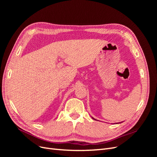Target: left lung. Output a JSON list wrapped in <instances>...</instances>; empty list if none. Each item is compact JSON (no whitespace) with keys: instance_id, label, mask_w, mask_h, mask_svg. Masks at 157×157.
I'll return each instance as SVG.
<instances>
[{"instance_id":"obj_1","label":"left lung","mask_w":157,"mask_h":157,"mask_svg":"<svg viewBox=\"0 0 157 157\" xmlns=\"http://www.w3.org/2000/svg\"><path fill=\"white\" fill-rule=\"evenodd\" d=\"M93 119H94V118H93Z\"/></svg>"}]
</instances>
